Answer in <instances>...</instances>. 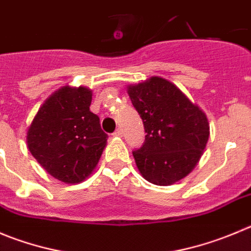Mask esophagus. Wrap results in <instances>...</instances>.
Segmentation results:
<instances>
[{
    "label": "esophagus",
    "instance_id": "34e87169",
    "mask_svg": "<svg viewBox=\"0 0 251 251\" xmlns=\"http://www.w3.org/2000/svg\"><path fill=\"white\" fill-rule=\"evenodd\" d=\"M112 135H114V136H118V137L123 136V130H121V128H116V131H115Z\"/></svg>",
    "mask_w": 251,
    "mask_h": 251
}]
</instances>
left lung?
Instances as JSON below:
<instances>
[{
    "mask_svg": "<svg viewBox=\"0 0 251 251\" xmlns=\"http://www.w3.org/2000/svg\"><path fill=\"white\" fill-rule=\"evenodd\" d=\"M127 94L146 132L144 145L132 152L142 177L157 186H170L184 178L200 162L207 146V115L161 76L127 85Z\"/></svg>",
    "mask_w": 251,
    "mask_h": 251,
    "instance_id": "8db88e82",
    "label": "left lung"
}]
</instances>
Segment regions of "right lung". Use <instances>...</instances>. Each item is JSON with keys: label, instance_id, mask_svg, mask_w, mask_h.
<instances>
[{"label": "right lung", "instance_id": "obj_1", "mask_svg": "<svg viewBox=\"0 0 251 251\" xmlns=\"http://www.w3.org/2000/svg\"><path fill=\"white\" fill-rule=\"evenodd\" d=\"M93 91L65 85L39 107L27 131V147L37 162L64 183H80L93 173L107 135L90 111Z\"/></svg>", "mask_w": 251, "mask_h": 251}]
</instances>
